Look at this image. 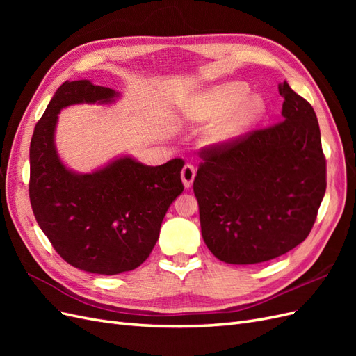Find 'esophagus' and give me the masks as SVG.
Segmentation results:
<instances>
[{"instance_id":"1","label":"esophagus","mask_w":356,"mask_h":356,"mask_svg":"<svg viewBox=\"0 0 356 356\" xmlns=\"http://www.w3.org/2000/svg\"><path fill=\"white\" fill-rule=\"evenodd\" d=\"M195 177H196V169H195V166L186 165L184 168H182L181 179H182V184H184L186 188H190V187L193 186V181H195Z\"/></svg>"}]
</instances>
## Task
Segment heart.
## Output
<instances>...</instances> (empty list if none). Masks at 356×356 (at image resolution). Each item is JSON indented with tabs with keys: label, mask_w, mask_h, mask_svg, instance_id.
<instances>
[{
	"label": "heart",
	"mask_w": 356,
	"mask_h": 356,
	"mask_svg": "<svg viewBox=\"0 0 356 356\" xmlns=\"http://www.w3.org/2000/svg\"><path fill=\"white\" fill-rule=\"evenodd\" d=\"M246 93L245 84H222L182 106L179 120L195 124L217 117L204 132L203 144L207 147L230 144L251 129L264 113L261 96Z\"/></svg>",
	"instance_id": "obj_1"
}]
</instances>
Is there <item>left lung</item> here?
<instances>
[{
    "mask_svg": "<svg viewBox=\"0 0 356 356\" xmlns=\"http://www.w3.org/2000/svg\"><path fill=\"white\" fill-rule=\"evenodd\" d=\"M279 93L284 122L202 153L193 184L202 238L224 263H264L293 250L325 195L316 114L286 81Z\"/></svg>",
    "mask_w": 356,
    "mask_h": 356,
    "instance_id": "8db88e82",
    "label": "left lung"
}]
</instances>
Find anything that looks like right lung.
Returning a JSON list of instances; mask_svg holds the SVG:
<instances>
[{
    "mask_svg": "<svg viewBox=\"0 0 356 356\" xmlns=\"http://www.w3.org/2000/svg\"><path fill=\"white\" fill-rule=\"evenodd\" d=\"M120 93L89 80L65 81L34 129L29 199L56 252L80 270L118 275L141 266L159 239L165 215L184 186V161L147 166L129 154L88 174L63 163L55 143L59 113L71 105H111Z\"/></svg>",
    "mask_w": 356,
    "mask_h": 356,
    "instance_id": "obj_1",
    "label": "right lung"
}]
</instances>
